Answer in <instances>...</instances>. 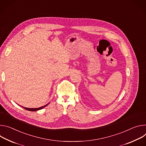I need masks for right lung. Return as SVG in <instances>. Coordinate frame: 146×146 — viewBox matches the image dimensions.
<instances>
[{"label": "right lung", "mask_w": 146, "mask_h": 146, "mask_svg": "<svg viewBox=\"0 0 146 146\" xmlns=\"http://www.w3.org/2000/svg\"><path fill=\"white\" fill-rule=\"evenodd\" d=\"M48 104H49V103H48L47 104H46V105H45V106H43V107H39V108H26V107H22L24 108H25V110H28V111H38V110H41V109L43 108L44 107H45L46 106H47Z\"/></svg>", "instance_id": "obj_1"}]
</instances>
